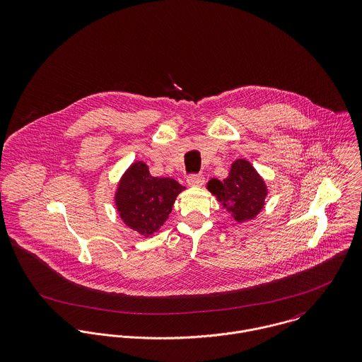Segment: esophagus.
<instances>
[{
  "instance_id": "34e87169",
  "label": "esophagus",
  "mask_w": 362,
  "mask_h": 362,
  "mask_svg": "<svg viewBox=\"0 0 362 362\" xmlns=\"http://www.w3.org/2000/svg\"><path fill=\"white\" fill-rule=\"evenodd\" d=\"M205 181V177L202 174H192L187 178V182L189 187H201Z\"/></svg>"
}]
</instances>
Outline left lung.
<instances>
[{"label": "left lung", "mask_w": 362, "mask_h": 362, "mask_svg": "<svg viewBox=\"0 0 362 362\" xmlns=\"http://www.w3.org/2000/svg\"><path fill=\"white\" fill-rule=\"evenodd\" d=\"M207 189L238 223L257 217L264 207L267 195L264 181L254 165L244 158H238L231 164L228 177L223 181L217 178L210 180Z\"/></svg>", "instance_id": "1"}]
</instances>
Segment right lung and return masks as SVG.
I'll use <instances>...</instances> for the list:
<instances>
[{
	"mask_svg": "<svg viewBox=\"0 0 362 362\" xmlns=\"http://www.w3.org/2000/svg\"><path fill=\"white\" fill-rule=\"evenodd\" d=\"M185 187L173 178L152 177L144 161H135L121 177L115 206L122 221L144 237H151L164 224Z\"/></svg>",
	"mask_w": 362,
	"mask_h": 362,
	"instance_id": "1",
	"label": "right lung"
}]
</instances>
